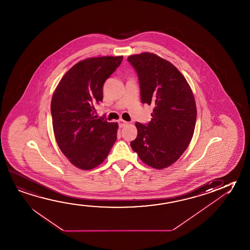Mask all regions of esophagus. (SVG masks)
<instances>
[{"label": "esophagus", "mask_w": 250, "mask_h": 250, "mask_svg": "<svg viewBox=\"0 0 250 250\" xmlns=\"http://www.w3.org/2000/svg\"><path fill=\"white\" fill-rule=\"evenodd\" d=\"M128 125V122L127 121H125L123 119H119V125L120 128H123V127L125 126Z\"/></svg>", "instance_id": "obj_1"}]
</instances>
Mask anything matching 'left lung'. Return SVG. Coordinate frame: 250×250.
<instances>
[{
    "label": "left lung",
    "instance_id": "left-lung-1",
    "mask_svg": "<svg viewBox=\"0 0 250 250\" xmlns=\"http://www.w3.org/2000/svg\"><path fill=\"white\" fill-rule=\"evenodd\" d=\"M139 76L141 100L154 106L147 125L135 124L138 136L132 150L154 169L169 167L180 158L192 139L196 105L192 90L175 65L152 53L128 57Z\"/></svg>",
    "mask_w": 250,
    "mask_h": 250
}]
</instances>
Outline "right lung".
<instances>
[{"label":"right lung","mask_w":250,"mask_h":250,"mask_svg":"<svg viewBox=\"0 0 250 250\" xmlns=\"http://www.w3.org/2000/svg\"><path fill=\"white\" fill-rule=\"evenodd\" d=\"M123 56L87 58L62 77L51 101L53 129L58 146L70 163L88 170L100 166L117 140L118 123L94 115L103 100V84Z\"/></svg>","instance_id":"1"}]
</instances>
